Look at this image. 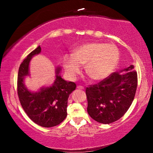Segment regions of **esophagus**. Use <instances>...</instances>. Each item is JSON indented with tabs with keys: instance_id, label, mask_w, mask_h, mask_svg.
Instances as JSON below:
<instances>
[{
	"instance_id": "esophagus-1",
	"label": "esophagus",
	"mask_w": 153,
	"mask_h": 153,
	"mask_svg": "<svg viewBox=\"0 0 153 153\" xmlns=\"http://www.w3.org/2000/svg\"><path fill=\"white\" fill-rule=\"evenodd\" d=\"M77 88L80 89V90H84V87L82 86V85H78V86H77Z\"/></svg>"
}]
</instances>
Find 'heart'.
I'll use <instances>...</instances> for the list:
<instances>
[{
  "label": "heart",
  "mask_w": 153,
  "mask_h": 153,
  "mask_svg": "<svg viewBox=\"0 0 153 153\" xmlns=\"http://www.w3.org/2000/svg\"><path fill=\"white\" fill-rule=\"evenodd\" d=\"M119 52L113 45L89 42L75 49L73 54H67L63 59L65 71L70 78L74 79L85 65V71L91 79L102 80L117 68Z\"/></svg>",
  "instance_id": "1"
}]
</instances>
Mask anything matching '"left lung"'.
Wrapping results in <instances>:
<instances>
[{
  "mask_svg": "<svg viewBox=\"0 0 153 153\" xmlns=\"http://www.w3.org/2000/svg\"><path fill=\"white\" fill-rule=\"evenodd\" d=\"M131 65L86 88L88 113L101 124H111L124 115L134 100L137 74Z\"/></svg>",
  "mask_w": 153,
  "mask_h": 153,
  "instance_id": "obj_1",
  "label": "left lung"
}]
</instances>
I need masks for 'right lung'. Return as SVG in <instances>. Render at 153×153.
<instances>
[{
    "instance_id": "add662e5",
    "label": "right lung",
    "mask_w": 153,
    "mask_h": 153,
    "mask_svg": "<svg viewBox=\"0 0 153 153\" xmlns=\"http://www.w3.org/2000/svg\"><path fill=\"white\" fill-rule=\"evenodd\" d=\"M41 52V47L33 50L22 62L19 69L17 92L24 111L34 123L43 127H52L63 122L67 117L68 99L76 85L61 78L60 67L56 68V78L52 85L31 92L24 85V78L29 75V62Z\"/></svg>"
}]
</instances>
